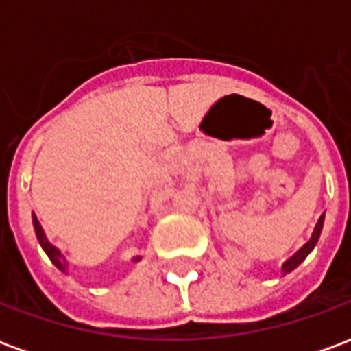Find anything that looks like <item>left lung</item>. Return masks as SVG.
<instances>
[{
  "instance_id": "1",
  "label": "left lung",
  "mask_w": 351,
  "mask_h": 351,
  "mask_svg": "<svg viewBox=\"0 0 351 351\" xmlns=\"http://www.w3.org/2000/svg\"><path fill=\"white\" fill-rule=\"evenodd\" d=\"M322 229H324V216H322V218L317 220L316 229H314V233H312V239H310L308 243L304 244L301 250L297 252V254H293L291 258L287 259L286 263L282 265V274H287V272H291L293 269H297V267H299V265H301L304 259H306V256H308L310 252L316 248L317 241H319V235H322Z\"/></svg>"
}]
</instances>
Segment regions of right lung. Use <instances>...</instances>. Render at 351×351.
Wrapping results in <instances>:
<instances>
[{
  "instance_id": "obj_1",
  "label": "right lung",
  "mask_w": 351,
  "mask_h": 351,
  "mask_svg": "<svg viewBox=\"0 0 351 351\" xmlns=\"http://www.w3.org/2000/svg\"><path fill=\"white\" fill-rule=\"evenodd\" d=\"M34 228H35V235H37V241H39V244H41V248L45 250V254L49 256L50 261L56 265L60 271L67 274V269H69V261H67V258H65L64 254H62V250H60L58 246H54V244L50 243L49 237H47L45 229H43V226L39 223V220H37V216H35V214H34ZM141 259H143V258H141V256H137V258H133L131 261H133V263H138Z\"/></svg>"
}]
</instances>
